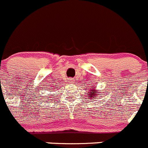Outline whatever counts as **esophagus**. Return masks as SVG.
<instances>
[{
    "label": "esophagus",
    "instance_id": "esophagus-1",
    "mask_svg": "<svg viewBox=\"0 0 148 148\" xmlns=\"http://www.w3.org/2000/svg\"><path fill=\"white\" fill-rule=\"evenodd\" d=\"M72 81H73V80H71V79H70V80H69V82H71V83H73V82H72Z\"/></svg>",
    "mask_w": 148,
    "mask_h": 148
}]
</instances>
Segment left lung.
Wrapping results in <instances>:
<instances>
[{
	"mask_svg": "<svg viewBox=\"0 0 148 148\" xmlns=\"http://www.w3.org/2000/svg\"><path fill=\"white\" fill-rule=\"evenodd\" d=\"M93 88H95V87H93ZM97 92H98V90H96V89H91L89 91V92H88V93H88V98H90V99H92V98L93 97V96H96H96H98V94H97Z\"/></svg>",
	"mask_w": 148,
	"mask_h": 148,
	"instance_id": "obj_1",
	"label": "left lung"
}]
</instances>
